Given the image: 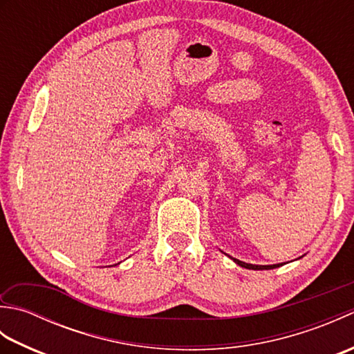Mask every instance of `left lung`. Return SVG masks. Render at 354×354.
<instances>
[{"label": "left lung", "mask_w": 354, "mask_h": 354, "mask_svg": "<svg viewBox=\"0 0 354 354\" xmlns=\"http://www.w3.org/2000/svg\"><path fill=\"white\" fill-rule=\"evenodd\" d=\"M234 260L239 266H242V268H246V269H254V270H263V269H274V268H280L283 263H278V265H266V266H263V265H251V263H245V261H240V260H237V259H232Z\"/></svg>", "instance_id": "1"}]
</instances>
